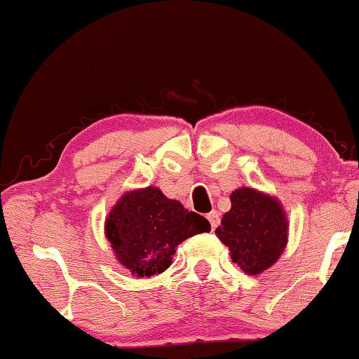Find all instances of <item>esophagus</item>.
<instances>
[{"mask_svg": "<svg viewBox=\"0 0 359 359\" xmlns=\"http://www.w3.org/2000/svg\"><path fill=\"white\" fill-rule=\"evenodd\" d=\"M206 218H208V221L211 223V229L218 228V224H219V213H218V211H211V213L206 216Z\"/></svg>", "mask_w": 359, "mask_h": 359, "instance_id": "obj_1", "label": "esophagus"}]
</instances>
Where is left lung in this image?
<instances>
[{"instance_id": "left-lung-1", "label": "left lung", "mask_w": 359, "mask_h": 359, "mask_svg": "<svg viewBox=\"0 0 359 359\" xmlns=\"http://www.w3.org/2000/svg\"><path fill=\"white\" fill-rule=\"evenodd\" d=\"M216 236L228 245L231 259L247 275L270 269L285 250L287 219L273 196L249 187L232 191L231 210L224 213Z\"/></svg>"}]
</instances>
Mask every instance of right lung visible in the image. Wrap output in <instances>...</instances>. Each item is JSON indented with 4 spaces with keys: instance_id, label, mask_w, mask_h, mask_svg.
<instances>
[{
    "instance_id": "right-lung-1",
    "label": "right lung",
    "mask_w": 359,
    "mask_h": 359,
    "mask_svg": "<svg viewBox=\"0 0 359 359\" xmlns=\"http://www.w3.org/2000/svg\"><path fill=\"white\" fill-rule=\"evenodd\" d=\"M208 231V219L168 198L158 187L127 191L105 219L115 257L140 278L163 273L179 244Z\"/></svg>"
}]
</instances>
